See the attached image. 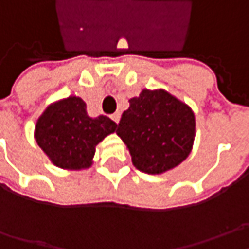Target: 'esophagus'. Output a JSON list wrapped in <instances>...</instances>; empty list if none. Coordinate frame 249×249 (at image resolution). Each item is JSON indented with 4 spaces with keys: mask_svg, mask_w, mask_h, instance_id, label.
Wrapping results in <instances>:
<instances>
[{
    "mask_svg": "<svg viewBox=\"0 0 249 249\" xmlns=\"http://www.w3.org/2000/svg\"><path fill=\"white\" fill-rule=\"evenodd\" d=\"M110 118H112V120H113L115 123H119V120H120V113H119V112H116V113H113V115H112Z\"/></svg>",
    "mask_w": 249,
    "mask_h": 249,
    "instance_id": "esophagus-1",
    "label": "esophagus"
}]
</instances>
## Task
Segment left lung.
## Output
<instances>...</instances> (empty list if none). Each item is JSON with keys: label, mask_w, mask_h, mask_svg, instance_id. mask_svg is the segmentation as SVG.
<instances>
[{"label": "left lung", "mask_w": 249, "mask_h": 249, "mask_svg": "<svg viewBox=\"0 0 249 249\" xmlns=\"http://www.w3.org/2000/svg\"><path fill=\"white\" fill-rule=\"evenodd\" d=\"M129 102L116 134L127 145L133 165L148 175H160L180 165L194 144L193 109L162 89H145Z\"/></svg>", "instance_id": "obj_1"}]
</instances>
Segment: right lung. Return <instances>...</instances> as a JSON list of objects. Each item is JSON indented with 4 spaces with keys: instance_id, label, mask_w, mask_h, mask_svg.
I'll return each instance as SVG.
<instances>
[{
    "instance_id": "1",
    "label": "right lung",
    "mask_w": 249,
    "mask_h": 249,
    "mask_svg": "<svg viewBox=\"0 0 249 249\" xmlns=\"http://www.w3.org/2000/svg\"><path fill=\"white\" fill-rule=\"evenodd\" d=\"M116 127L104 115L90 118L86 102L71 95L47 107L37 119L34 139L55 166L82 170L92 165L97 144Z\"/></svg>"
}]
</instances>
